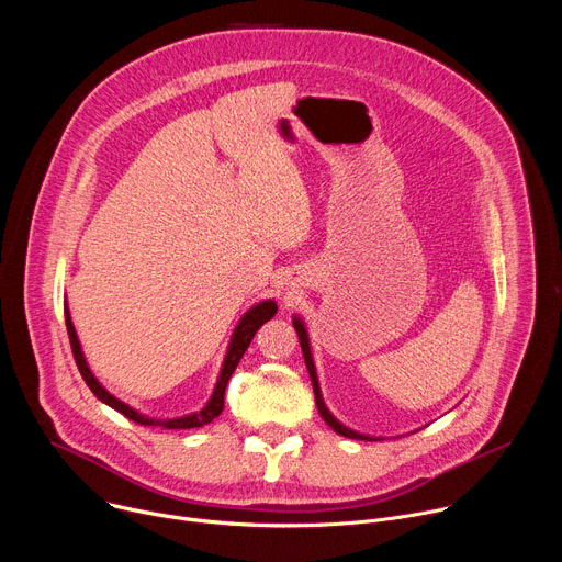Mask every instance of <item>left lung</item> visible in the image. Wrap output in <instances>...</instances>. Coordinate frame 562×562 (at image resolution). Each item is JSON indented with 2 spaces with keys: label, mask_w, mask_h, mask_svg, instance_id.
Here are the masks:
<instances>
[{
  "label": "left lung",
  "mask_w": 562,
  "mask_h": 562,
  "mask_svg": "<svg viewBox=\"0 0 562 562\" xmlns=\"http://www.w3.org/2000/svg\"><path fill=\"white\" fill-rule=\"evenodd\" d=\"M293 327L297 331V338H300V347H302V356H304V362H306V369H308V375H311V382H313V393H315V405H317V412L319 416L325 418V423L340 436L345 438H353V440H380V438H371V436H362L358 431H351L349 427H345L342 423H338L331 412L327 409L325 400H323V393H319V384H317V375H315V364H313V358H311V347H308V336H306V329L302 325L300 317H293Z\"/></svg>",
  "instance_id": "left-lung-1"
}]
</instances>
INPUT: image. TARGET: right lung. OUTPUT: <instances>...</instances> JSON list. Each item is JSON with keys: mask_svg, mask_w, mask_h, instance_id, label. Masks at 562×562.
I'll return each instance as SVG.
<instances>
[{"mask_svg": "<svg viewBox=\"0 0 562 562\" xmlns=\"http://www.w3.org/2000/svg\"><path fill=\"white\" fill-rule=\"evenodd\" d=\"M278 313V304L273 300H265L256 306H251L243 319H239L235 331H233V338H231V345H228V351H226V358H224V364H222V371H220V378H217V384L213 389V395L206 403V407L198 414H189V416H182V418H148V416H142L137 414L133 407L124 405L122 400H117L115 395H111L98 380L95 375L91 373L87 360H85V353H82V347H79V340H77V334H75V327L70 323V313H68V306H64V319H66V331H68V340H70V349H72V358L77 362V369L79 373H82L85 382L89 384V389L102 400L104 405L113 407L115 412H120L122 416H126L128 420L137 423V425H144V427H162V429H195V427H202V425H209L213 423L222 409H224V391H226V384H228V378L231 373L235 371L239 358L245 356V351L249 349L254 336L258 334V329L267 323V319H271L273 315Z\"/></svg>", "mask_w": 562, "mask_h": 562, "instance_id": "right-lung-1", "label": "right lung"}]
</instances>
